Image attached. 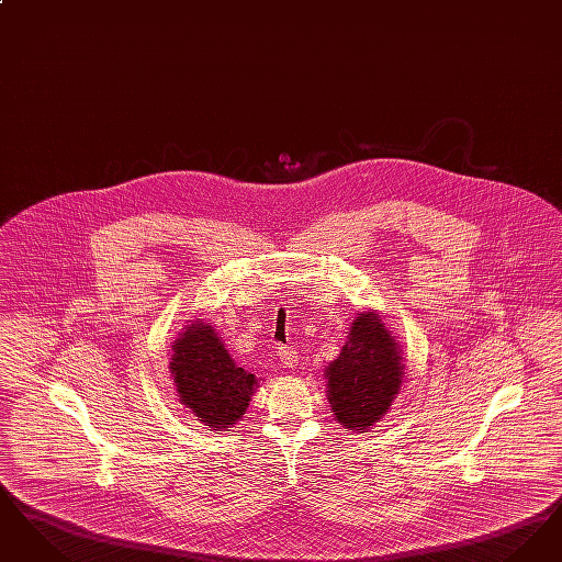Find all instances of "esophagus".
<instances>
[{"label": "esophagus", "instance_id": "1", "mask_svg": "<svg viewBox=\"0 0 562 562\" xmlns=\"http://www.w3.org/2000/svg\"><path fill=\"white\" fill-rule=\"evenodd\" d=\"M278 356H280V362H282L286 369H294V367L299 364V356H296V351H294V349L280 348Z\"/></svg>", "mask_w": 562, "mask_h": 562}]
</instances>
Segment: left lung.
Wrapping results in <instances>:
<instances>
[{
    "instance_id": "8db88e82",
    "label": "left lung",
    "mask_w": 562,
    "mask_h": 562,
    "mask_svg": "<svg viewBox=\"0 0 562 562\" xmlns=\"http://www.w3.org/2000/svg\"><path fill=\"white\" fill-rule=\"evenodd\" d=\"M404 349L376 310L360 312L341 353L324 369L326 401L341 428L367 431L401 394Z\"/></svg>"
}]
</instances>
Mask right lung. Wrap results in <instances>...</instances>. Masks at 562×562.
Segmentation results:
<instances>
[{"label": "right lung", "mask_w": 562, "mask_h": 562, "mask_svg": "<svg viewBox=\"0 0 562 562\" xmlns=\"http://www.w3.org/2000/svg\"><path fill=\"white\" fill-rule=\"evenodd\" d=\"M179 402L211 431H229L246 413L259 379L238 367L209 321H189L170 349Z\"/></svg>", "instance_id": "right-lung-1"}]
</instances>
